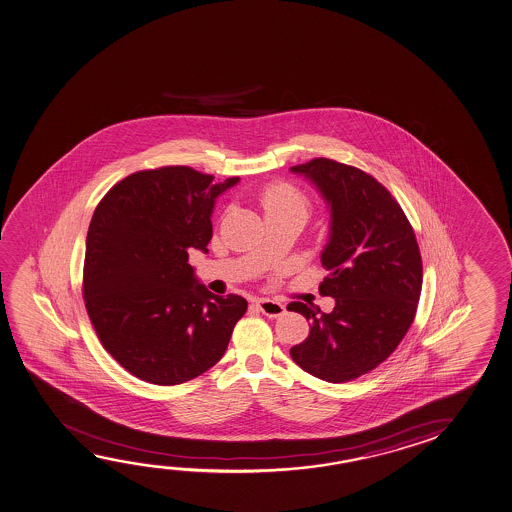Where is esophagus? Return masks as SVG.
<instances>
[{
  "label": "esophagus",
  "mask_w": 512,
  "mask_h": 512,
  "mask_svg": "<svg viewBox=\"0 0 512 512\" xmlns=\"http://www.w3.org/2000/svg\"><path fill=\"white\" fill-rule=\"evenodd\" d=\"M255 303H257V307L260 308V312L264 315H268V317H280V315L285 314L284 305L278 303V301H273V299L260 298L257 299Z\"/></svg>",
  "instance_id": "34e87169"
}]
</instances>
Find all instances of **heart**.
<instances>
[{"mask_svg": "<svg viewBox=\"0 0 512 512\" xmlns=\"http://www.w3.org/2000/svg\"><path fill=\"white\" fill-rule=\"evenodd\" d=\"M262 205L269 211H280V209H296L307 216L308 200L301 191L291 184H273L262 193Z\"/></svg>", "mask_w": 512, "mask_h": 512, "instance_id": "heart-1", "label": "heart"}]
</instances>
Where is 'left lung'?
<instances>
[{"label":"left lung","mask_w":512,"mask_h":512,"mask_svg":"<svg viewBox=\"0 0 512 512\" xmlns=\"http://www.w3.org/2000/svg\"><path fill=\"white\" fill-rule=\"evenodd\" d=\"M314 184L330 209L321 262L330 271L319 291L335 299L324 314L294 301L289 310L310 321V335L291 356L328 383L376 369L404 339L422 291V259L401 205L372 175L333 159L292 166Z\"/></svg>","instance_id":"1"}]
</instances>
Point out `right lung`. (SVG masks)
I'll return each instance as SVG.
<instances>
[{
    "label": "right lung",
    "mask_w": 512,
    "mask_h": 512,
    "mask_svg": "<svg viewBox=\"0 0 512 512\" xmlns=\"http://www.w3.org/2000/svg\"><path fill=\"white\" fill-rule=\"evenodd\" d=\"M189 166L126 177L97 205L87 234L83 298L104 349L154 385H179L220 362L248 303L200 284L189 252L207 253L216 198L239 177L213 182Z\"/></svg>",
    "instance_id": "right-lung-1"
}]
</instances>
